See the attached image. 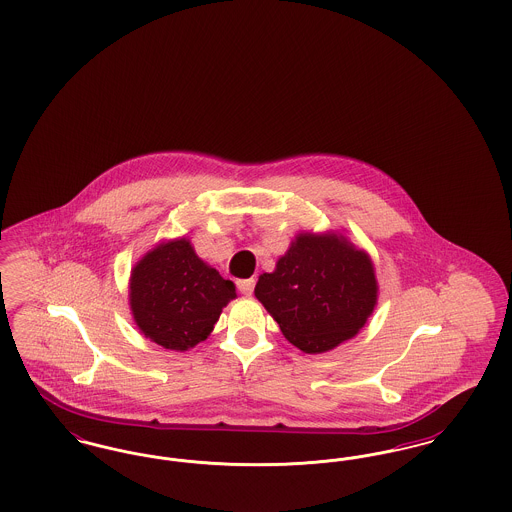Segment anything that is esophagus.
Returning <instances> with one entry per match:
<instances>
[{"instance_id": "obj_1", "label": "esophagus", "mask_w": 512, "mask_h": 512, "mask_svg": "<svg viewBox=\"0 0 512 512\" xmlns=\"http://www.w3.org/2000/svg\"><path fill=\"white\" fill-rule=\"evenodd\" d=\"M255 288V280L253 278H245V280H238V290L244 295H251Z\"/></svg>"}]
</instances>
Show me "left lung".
Returning a JSON list of instances; mask_svg holds the SVG:
<instances>
[{
	"label": "left lung",
	"mask_w": 512,
	"mask_h": 512,
	"mask_svg": "<svg viewBox=\"0 0 512 512\" xmlns=\"http://www.w3.org/2000/svg\"><path fill=\"white\" fill-rule=\"evenodd\" d=\"M255 297L284 338L317 355L359 334L378 303L374 263L340 232H299Z\"/></svg>",
	"instance_id": "8db88e82"
}]
</instances>
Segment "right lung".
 <instances>
[{"label":"right lung","instance_id":"1","mask_svg":"<svg viewBox=\"0 0 512 512\" xmlns=\"http://www.w3.org/2000/svg\"><path fill=\"white\" fill-rule=\"evenodd\" d=\"M236 286L201 261L186 238L161 242L134 265L128 303L147 340L188 351L213 332Z\"/></svg>","mask_w":512,"mask_h":512}]
</instances>
